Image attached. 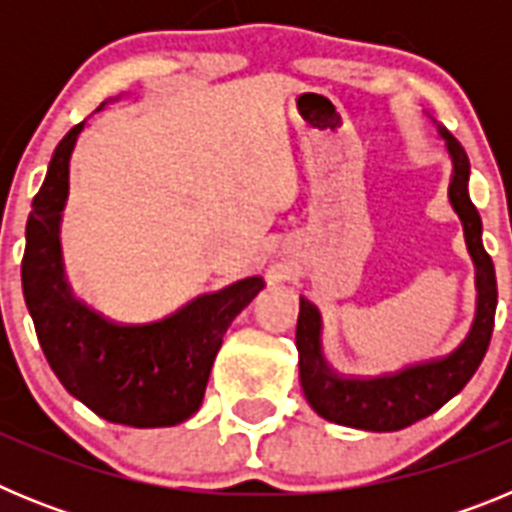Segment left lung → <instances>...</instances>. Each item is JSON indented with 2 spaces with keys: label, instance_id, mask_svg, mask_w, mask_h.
<instances>
[{
  "label": "left lung",
  "instance_id": "1",
  "mask_svg": "<svg viewBox=\"0 0 512 512\" xmlns=\"http://www.w3.org/2000/svg\"><path fill=\"white\" fill-rule=\"evenodd\" d=\"M446 153L451 158L449 200L464 225L469 256L477 271V312L467 338L446 356L410 364L379 377H346L333 372L323 359L320 346V312L300 297L297 318V351H300V384L310 408L330 423L359 431L390 433L408 428L443 408L464 384L474 377L487 354L495 325L497 282L495 266L482 246V217L469 200V158L459 140L436 125Z\"/></svg>",
  "mask_w": 512,
  "mask_h": 512
}]
</instances>
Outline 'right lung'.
<instances>
[{
    "label": "right lung",
    "mask_w": 512,
    "mask_h": 512,
    "mask_svg": "<svg viewBox=\"0 0 512 512\" xmlns=\"http://www.w3.org/2000/svg\"><path fill=\"white\" fill-rule=\"evenodd\" d=\"M81 130L84 122L56 146L27 217L22 295L40 348L58 382L99 418L133 428L184 423L200 410L225 330L264 279H241L143 325L115 323L76 300L63 274L61 212Z\"/></svg>",
    "instance_id": "right-lung-1"
}]
</instances>
